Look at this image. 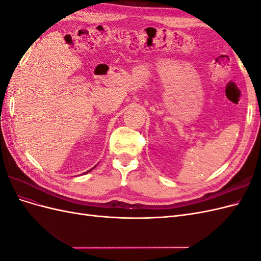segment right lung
<instances>
[{
    "label": "right lung",
    "mask_w": 261,
    "mask_h": 261,
    "mask_svg": "<svg viewBox=\"0 0 261 261\" xmlns=\"http://www.w3.org/2000/svg\"><path fill=\"white\" fill-rule=\"evenodd\" d=\"M96 167H97V165H94V167H93V168H92V169H90V170H89V171H87V172H85V173H84V174H87V173H88V172H90V171H91V170H93V169H94V168H96Z\"/></svg>",
    "instance_id": "obj_1"
}]
</instances>
